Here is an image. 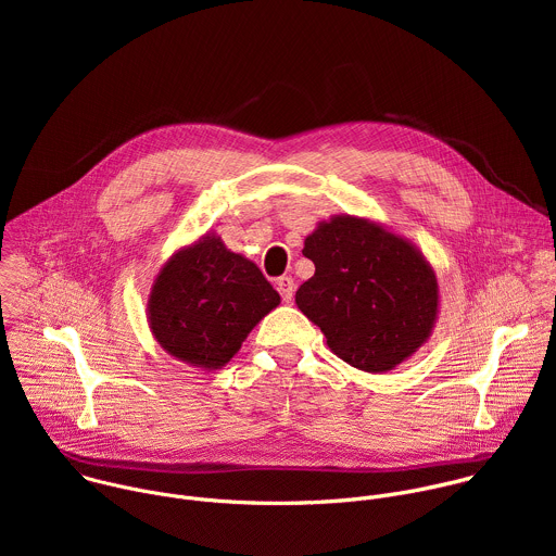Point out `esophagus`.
Returning a JSON list of instances; mask_svg holds the SVG:
<instances>
[{
  "label": "esophagus",
  "mask_w": 556,
  "mask_h": 556,
  "mask_svg": "<svg viewBox=\"0 0 556 556\" xmlns=\"http://www.w3.org/2000/svg\"><path fill=\"white\" fill-rule=\"evenodd\" d=\"M277 290H279V294H281L283 301H292V296H294V279L288 277V275L279 277V279H277Z\"/></svg>",
  "instance_id": "esophagus-1"
}]
</instances>
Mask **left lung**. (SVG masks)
Instances as JSON below:
<instances>
[{
  "mask_svg": "<svg viewBox=\"0 0 556 556\" xmlns=\"http://www.w3.org/2000/svg\"><path fill=\"white\" fill-rule=\"evenodd\" d=\"M314 275L296 307L328 348L356 369L380 374L416 354L438 319V279L425 255L382 224L334 215L307 237Z\"/></svg>",
  "mask_w": 556,
  "mask_h": 556,
  "instance_id": "8db88e82",
  "label": "left lung"
}]
</instances>
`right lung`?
Wrapping results in <instances>:
<instances>
[{
  "instance_id": "add662e5",
  "label": "right lung",
  "mask_w": 556,
  "mask_h": 556,
  "mask_svg": "<svg viewBox=\"0 0 556 556\" xmlns=\"http://www.w3.org/2000/svg\"><path fill=\"white\" fill-rule=\"evenodd\" d=\"M279 292L247 257L215 232L174 253L147 301L153 339L178 361L213 371L224 367L251 330L279 305Z\"/></svg>"
}]
</instances>
